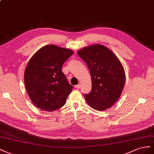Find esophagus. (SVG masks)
Instances as JSON below:
<instances>
[{"label": "esophagus", "mask_w": 154, "mask_h": 154, "mask_svg": "<svg viewBox=\"0 0 154 154\" xmlns=\"http://www.w3.org/2000/svg\"><path fill=\"white\" fill-rule=\"evenodd\" d=\"M81 85H80V84H79V85H76V86H75V88H76L77 89H79L80 88H81Z\"/></svg>", "instance_id": "34e87169"}]
</instances>
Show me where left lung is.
Instances as JSON below:
<instances>
[{"label":"left lung","instance_id":"left-lung-1","mask_svg":"<svg viewBox=\"0 0 154 154\" xmlns=\"http://www.w3.org/2000/svg\"><path fill=\"white\" fill-rule=\"evenodd\" d=\"M88 68L91 90L85 94L87 103L96 110L110 108L120 97L125 73L120 60L108 48L100 45L85 47L77 52Z\"/></svg>","mask_w":154,"mask_h":154}]
</instances>
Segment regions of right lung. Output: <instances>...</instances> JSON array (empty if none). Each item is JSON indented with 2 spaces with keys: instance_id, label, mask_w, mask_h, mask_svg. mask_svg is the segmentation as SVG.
I'll use <instances>...</instances> for the list:
<instances>
[{
  "instance_id": "1",
  "label": "right lung",
  "mask_w": 154,
  "mask_h": 154,
  "mask_svg": "<svg viewBox=\"0 0 154 154\" xmlns=\"http://www.w3.org/2000/svg\"><path fill=\"white\" fill-rule=\"evenodd\" d=\"M71 50L47 45L33 55L24 72V84L29 98L42 110L53 112L64 106L73 86L62 72Z\"/></svg>"
}]
</instances>
